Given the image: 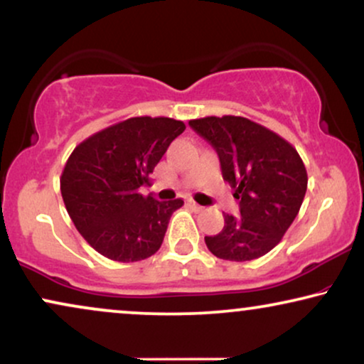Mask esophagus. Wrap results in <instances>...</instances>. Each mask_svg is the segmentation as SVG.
Returning a JSON list of instances; mask_svg holds the SVG:
<instances>
[{"instance_id": "34e87169", "label": "esophagus", "mask_w": 364, "mask_h": 364, "mask_svg": "<svg viewBox=\"0 0 364 364\" xmlns=\"http://www.w3.org/2000/svg\"><path fill=\"white\" fill-rule=\"evenodd\" d=\"M187 203H188V205H191V207L193 208V210H197V212H200L202 208H203L202 205H198V203H197V202H193V200H188Z\"/></svg>"}]
</instances>
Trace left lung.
Instances as JSON below:
<instances>
[{"label": "left lung", "mask_w": 364, "mask_h": 364, "mask_svg": "<svg viewBox=\"0 0 364 364\" xmlns=\"http://www.w3.org/2000/svg\"><path fill=\"white\" fill-rule=\"evenodd\" d=\"M215 149L223 181L238 198L240 215L205 237L213 255L230 262L260 258L278 245L298 215L306 193V168L296 149L270 129L238 116L188 121Z\"/></svg>", "instance_id": "obj_1"}]
</instances>
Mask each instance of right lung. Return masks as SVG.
<instances>
[{
	"label": "right lung",
	"mask_w": 364,
	"mask_h": 364,
	"mask_svg": "<svg viewBox=\"0 0 364 364\" xmlns=\"http://www.w3.org/2000/svg\"><path fill=\"white\" fill-rule=\"evenodd\" d=\"M186 131L171 117H131L102 129L74 149L61 176V196L89 245L114 262H139L162 245L182 198L159 202L139 193L151 186L167 147Z\"/></svg>",
	"instance_id": "add662e5"
}]
</instances>
